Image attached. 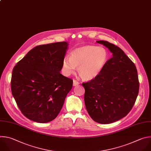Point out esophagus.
Masks as SVG:
<instances>
[{
	"mask_svg": "<svg viewBox=\"0 0 151 151\" xmlns=\"http://www.w3.org/2000/svg\"><path fill=\"white\" fill-rule=\"evenodd\" d=\"M79 84V82H78L77 80H73V86H77Z\"/></svg>",
	"mask_w": 151,
	"mask_h": 151,
	"instance_id": "34e87169",
	"label": "esophagus"
}]
</instances>
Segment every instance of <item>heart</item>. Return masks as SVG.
Masks as SVG:
<instances>
[{
	"mask_svg": "<svg viewBox=\"0 0 151 151\" xmlns=\"http://www.w3.org/2000/svg\"><path fill=\"white\" fill-rule=\"evenodd\" d=\"M106 50L102 47L88 46L77 48L65 56L63 61V70L67 76L73 74L76 67L80 76L86 80L97 77L108 61Z\"/></svg>",
	"mask_w": 151,
	"mask_h": 151,
	"instance_id": "obj_1",
	"label": "heart"
}]
</instances>
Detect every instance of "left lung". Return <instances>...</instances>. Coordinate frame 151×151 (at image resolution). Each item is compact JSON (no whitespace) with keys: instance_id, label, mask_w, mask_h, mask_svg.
<instances>
[{"instance_id":"1","label":"left lung","mask_w":151,"mask_h":151,"mask_svg":"<svg viewBox=\"0 0 151 151\" xmlns=\"http://www.w3.org/2000/svg\"><path fill=\"white\" fill-rule=\"evenodd\" d=\"M109 49L112 56L95 78L83 83L84 103L89 115L100 124H110L126 116L139 93V82L134 64L117 46L96 42Z\"/></svg>"}]
</instances>
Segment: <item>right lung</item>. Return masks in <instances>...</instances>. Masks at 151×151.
Instances as JSON below:
<instances>
[{
  "label": "right lung",
  "mask_w": 151,
  "mask_h": 151,
  "mask_svg": "<svg viewBox=\"0 0 151 151\" xmlns=\"http://www.w3.org/2000/svg\"><path fill=\"white\" fill-rule=\"evenodd\" d=\"M68 44L56 42L36 46L16 64L11 91L22 114L45 123L61 111L73 81L60 73Z\"/></svg>",
  "instance_id": "right-lung-1"
}]
</instances>
